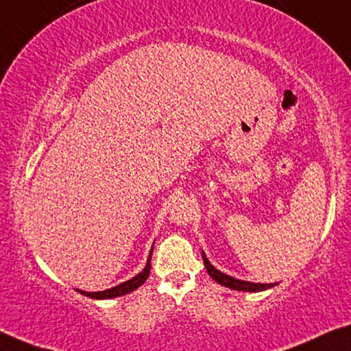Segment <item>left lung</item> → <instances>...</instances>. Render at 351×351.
Masks as SVG:
<instances>
[{
    "label": "left lung",
    "instance_id": "obj_1",
    "mask_svg": "<svg viewBox=\"0 0 351 351\" xmlns=\"http://www.w3.org/2000/svg\"><path fill=\"white\" fill-rule=\"evenodd\" d=\"M202 258H204V265L207 268V273L212 276V279H215L218 284L224 285V287L232 289V290H239V292H263V290L271 289L274 285H278V282L274 284H261V282H250V281H241V279H235L229 276V274L221 273L219 269L215 268L210 261L207 258V256L204 254L202 251Z\"/></svg>",
    "mask_w": 351,
    "mask_h": 351
}]
</instances>
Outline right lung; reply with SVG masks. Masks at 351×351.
Returning <instances> with one entry per match:
<instances>
[{
	"mask_svg": "<svg viewBox=\"0 0 351 351\" xmlns=\"http://www.w3.org/2000/svg\"><path fill=\"white\" fill-rule=\"evenodd\" d=\"M152 251H154V246H152V250H150L149 258H147V262H145V267L143 271L138 273L136 276H133L132 279H128V281L121 282L119 285H116V287L101 290V292H86V290H78V289H77V292H80L84 296H89V298H94V300H110V298H116V296H122V295L133 292V290L141 287V285L147 281L149 273H150V258H152Z\"/></svg>",
	"mask_w": 351,
	"mask_h": 351,
	"instance_id": "obj_1",
	"label": "right lung"
}]
</instances>
